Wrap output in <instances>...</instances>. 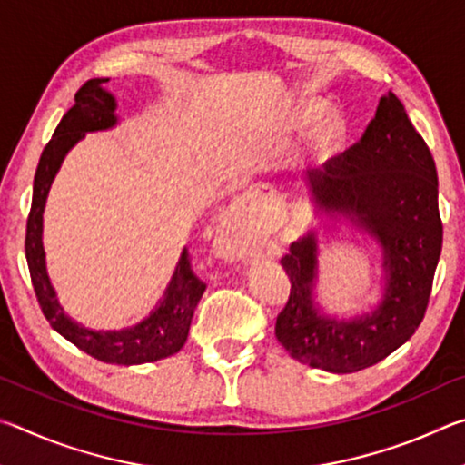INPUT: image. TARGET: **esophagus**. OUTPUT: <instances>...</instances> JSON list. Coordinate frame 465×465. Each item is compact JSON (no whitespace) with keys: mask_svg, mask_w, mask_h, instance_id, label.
<instances>
[{"mask_svg":"<svg viewBox=\"0 0 465 465\" xmlns=\"http://www.w3.org/2000/svg\"><path fill=\"white\" fill-rule=\"evenodd\" d=\"M264 196H271V194H266L262 188H258V186H250L246 193L242 194V199L238 201V211H246V207L248 204H252V203H256L258 199H264ZM272 201V199H271ZM246 248L243 246H235V250H233V256H240V258H243L246 256Z\"/></svg>","mask_w":465,"mask_h":465,"instance_id":"esophagus-1","label":"esophagus"}]
</instances>
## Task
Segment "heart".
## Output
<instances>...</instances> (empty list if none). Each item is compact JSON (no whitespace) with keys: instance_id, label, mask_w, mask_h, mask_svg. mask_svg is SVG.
<instances>
[{"instance_id":"b5f03b06","label":"heart","mask_w":465,"mask_h":465,"mask_svg":"<svg viewBox=\"0 0 465 465\" xmlns=\"http://www.w3.org/2000/svg\"><path fill=\"white\" fill-rule=\"evenodd\" d=\"M332 110V104L324 98H305L299 100L293 108L285 113L281 119V127L287 133H302L310 129L312 124H318L313 129V143L322 149H332L336 147L346 135V124L341 114H328Z\"/></svg>"}]
</instances>
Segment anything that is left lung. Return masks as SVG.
Instances as JSON below:
<instances>
[{
    "mask_svg": "<svg viewBox=\"0 0 465 465\" xmlns=\"http://www.w3.org/2000/svg\"><path fill=\"white\" fill-rule=\"evenodd\" d=\"M305 186L324 235L342 223L381 248V299L351 318L324 312L316 295L318 230L312 227L282 258L291 295L274 332L299 363L355 373L400 349L427 312L443 243L435 160L402 102L388 92L359 143L310 172Z\"/></svg>",
    "mask_w": 465,
    "mask_h": 465,
    "instance_id": "8db88e82",
    "label": "left lung"
}]
</instances>
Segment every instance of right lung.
<instances>
[{
    "mask_svg": "<svg viewBox=\"0 0 465 465\" xmlns=\"http://www.w3.org/2000/svg\"><path fill=\"white\" fill-rule=\"evenodd\" d=\"M106 82L108 77H96L77 90L75 104L67 110L43 149L35 174L33 207L26 223V261L45 318L63 338L104 363L143 365L174 355L188 338L194 308L204 293V282L191 271L188 250L183 248L180 252L174 274L149 316L121 330H94L69 318L61 308L57 291L46 271L43 246L45 204L65 155L80 143L85 133L114 129L121 121L116 114V98L104 88Z\"/></svg>",
    "mask_w": 465,
    "mask_h": 465,
    "instance_id": "1",
    "label": "right lung"
}]
</instances>
